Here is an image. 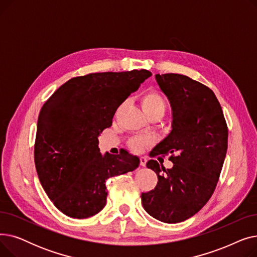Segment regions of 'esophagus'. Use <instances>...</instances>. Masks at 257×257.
<instances>
[{
  "instance_id": "34e87169",
  "label": "esophagus",
  "mask_w": 257,
  "mask_h": 257,
  "mask_svg": "<svg viewBox=\"0 0 257 257\" xmlns=\"http://www.w3.org/2000/svg\"><path fill=\"white\" fill-rule=\"evenodd\" d=\"M146 164H147V158L146 157H141V166L146 167Z\"/></svg>"
}]
</instances>
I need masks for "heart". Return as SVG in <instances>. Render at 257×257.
I'll return each mask as SVG.
<instances>
[{
  "mask_svg": "<svg viewBox=\"0 0 257 257\" xmlns=\"http://www.w3.org/2000/svg\"><path fill=\"white\" fill-rule=\"evenodd\" d=\"M141 104L147 115L156 112H160L164 114L167 107L166 100L164 99V97L155 90H150L143 93V96L141 98ZM151 143L152 140L149 138L136 137L130 140L129 146L134 151H141L147 145H149Z\"/></svg>",
  "mask_w": 257,
  "mask_h": 257,
  "instance_id": "heart-1",
  "label": "heart"
}]
</instances>
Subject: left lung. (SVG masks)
Instances as JSON below:
<instances>
[{
	"label": "left lung",
	"mask_w": 257,
	"mask_h": 257,
	"mask_svg": "<svg viewBox=\"0 0 257 257\" xmlns=\"http://www.w3.org/2000/svg\"><path fill=\"white\" fill-rule=\"evenodd\" d=\"M155 79L172 107V130L150 156L171 154L173 168L148 161L158 182L142 194V203L156 220L179 223L196 214L213 194L226 157L228 129L210 88L179 74H157Z\"/></svg>",
	"instance_id": "left-lung-1"
}]
</instances>
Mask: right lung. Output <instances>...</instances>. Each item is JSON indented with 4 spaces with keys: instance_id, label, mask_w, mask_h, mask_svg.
Masks as SVG:
<instances>
[{
    "instance_id": "obj_1",
    "label": "right lung",
    "mask_w": 257,
    "mask_h": 257,
    "mask_svg": "<svg viewBox=\"0 0 257 257\" xmlns=\"http://www.w3.org/2000/svg\"><path fill=\"white\" fill-rule=\"evenodd\" d=\"M152 76L147 70L92 73L61 85L42 107L34 161L45 192L61 212L89 218L106 205L108 178L132 172L140 158L126 150L101 154L98 138L117 107Z\"/></svg>"
}]
</instances>
